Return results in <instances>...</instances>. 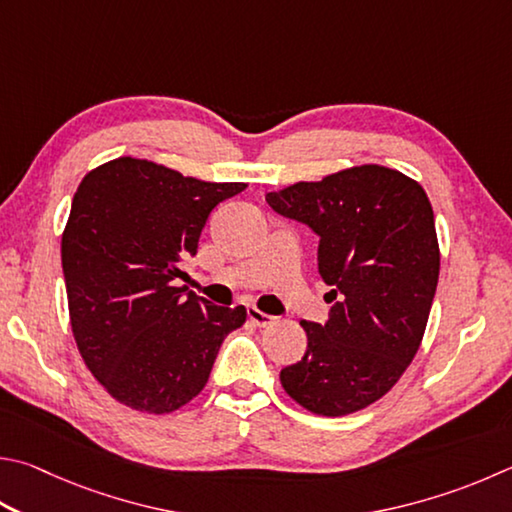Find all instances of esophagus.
<instances>
[{
    "mask_svg": "<svg viewBox=\"0 0 512 512\" xmlns=\"http://www.w3.org/2000/svg\"><path fill=\"white\" fill-rule=\"evenodd\" d=\"M246 313H248V320L255 324V327H268V324L273 322V318L268 313H264V311H259L257 306H248L246 309Z\"/></svg>",
    "mask_w": 512,
    "mask_h": 512,
    "instance_id": "1",
    "label": "esophagus"
}]
</instances>
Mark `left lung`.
<instances>
[{
  "label": "left lung",
  "instance_id": "1",
  "mask_svg": "<svg viewBox=\"0 0 512 512\" xmlns=\"http://www.w3.org/2000/svg\"><path fill=\"white\" fill-rule=\"evenodd\" d=\"M277 215L320 237L329 320L300 324L306 353L280 371L286 394L320 416H345L392 389L421 347L439 282V241L425 190L383 165L266 194Z\"/></svg>",
  "mask_w": 512,
  "mask_h": 512
}]
</instances>
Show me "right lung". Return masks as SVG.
Here are the masks:
<instances>
[{"mask_svg":"<svg viewBox=\"0 0 512 512\" xmlns=\"http://www.w3.org/2000/svg\"><path fill=\"white\" fill-rule=\"evenodd\" d=\"M246 183H208L120 156L91 170L62 232V271L80 356L132 410L170 414L208 383L244 306H215L176 286L201 230Z\"/></svg>","mask_w":512,"mask_h":512,"instance_id":"obj_1","label":"right lung"}]
</instances>
